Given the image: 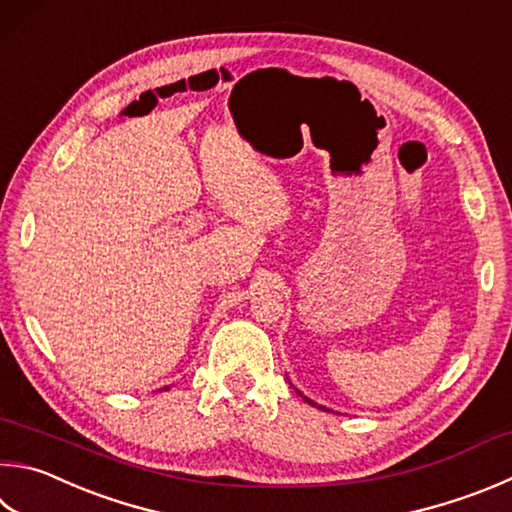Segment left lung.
<instances>
[{
  "label": "left lung",
  "mask_w": 512,
  "mask_h": 512,
  "mask_svg": "<svg viewBox=\"0 0 512 512\" xmlns=\"http://www.w3.org/2000/svg\"><path fill=\"white\" fill-rule=\"evenodd\" d=\"M295 392H297V394H300V396H302V398H304V401H306V403H309V405H313V407H320V410H327V407H322V405H318V403H313V401H311V398H309V396H304V394H302V392H300V389H295ZM327 412H329V410H327Z\"/></svg>",
  "instance_id": "1"
}]
</instances>
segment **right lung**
Returning <instances> with one entry per match:
<instances>
[{
    "instance_id": "right-lung-1",
    "label": "right lung",
    "mask_w": 512,
    "mask_h": 512,
    "mask_svg": "<svg viewBox=\"0 0 512 512\" xmlns=\"http://www.w3.org/2000/svg\"><path fill=\"white\" fill-rule=\"evenodd\" d=\"M163 389H170V387H163Z\"/></svg>"
}]
</instances>
